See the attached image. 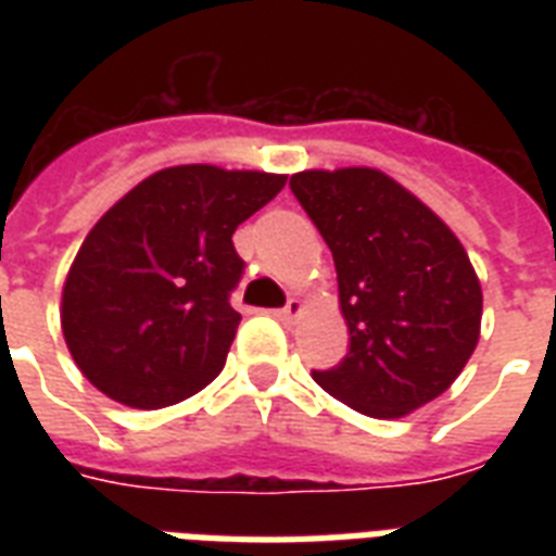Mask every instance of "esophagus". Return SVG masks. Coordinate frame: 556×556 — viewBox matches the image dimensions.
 <instances>
[{
    "label": "esophagus",
    "instance_id": "obj_1",
    "mask_svg": "<svg viewBox=\"0 0 556 556\" xmlns=\"http://www.w3.org/2000/svg\"><path fill=\"white\" fill-rule=\"evenodd\" d=\"M303 308H305L303 300H296V296H291V300H288L286 308H279L277 317H279V320L291 323V320H296V317H300V314H303Z\"/></svg>",
    "mask_w": 556,
    "mask_h": 556
}]
</instances>
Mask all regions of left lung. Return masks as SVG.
<instances>
[{
    "instance_id": "8db88e82",
    "label": "left lung",
    "mask_w": 556,
    "mask_h": 556,
    "mask_svg": "<svg viewBox=\"0 0 556 556\" xmlns=\"http://www.w3.org/2000/svg\"><path fill=\"white\" fill-rule=\"evenodd\" d=\"M291 190L331 248L349 329V355L314 380L369 418L435 401L482 329V286L456 233L375 167L305 169Z\"/></svg>"
}]
</instances>
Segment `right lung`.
<instances>
[{
  "mask_svg": "<svg viewBox=\"0 0 556 556\" xmlns=\"http://www.w3.org/2000/svg\"><path fill=\"white\" fill-rule=\"evenodd\" d=\"M286 187L256 169L181 164L143 178L83 239L63 286L65 346L132 409L195 395L225 369L242 314L236 227Z\"/></svg>",
  "mask_w": 556,
  "mask_h": 556,
  "instance_id": "add662e5",
  "label": "right lung"
}]
</instances>
